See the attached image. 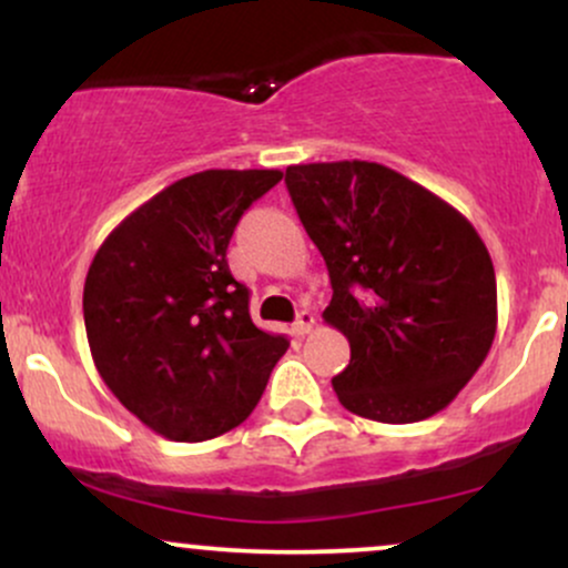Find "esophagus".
<instances>
[{
	"instance_id": "esophagus-1",
	"label": "esophagus",
	"mask_w": 568,
	"mask_h": 568,
	"mask_svg": "<svg viewBox=\"0 0 568 568\" xmlns=\"http://www.w3.org/2000/svg\"><path fill=\"white\" fill-rule=\"evenodd\" d=\"M312 328H315V312L302 310V312H298L296 323H293V334H296V336H306Z\"/></svg>"
}]
</instances>
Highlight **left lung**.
Returning a JSON list of instances; mask_svg holds the SVG:
<instances>
[{"mask_svg": "<svg viewBox=\"0 0 568 568\" xmlns=\"http://www.w3.org/2000/svg\"><path fill=\"white\" fill-rule=\"evenodd\" d=\"M285 186L328 266L325 323L349 342L338 403L387 425L438 414L497 334V277L480 234L379 162L291 165Z\"/></svg>", "mask_w": 568, "mask_h": 568, "instance_id": "8db88e82", "label": "left lung"}]
</instances>
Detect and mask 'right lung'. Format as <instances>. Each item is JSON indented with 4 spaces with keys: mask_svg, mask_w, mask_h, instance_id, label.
Here are the masks:
<instances>
[{
    "mask_svg": "<svg viewBox=\"0 0 568 568\" xmlns=\"http://www.w3.org/2000/svg\"><path fill=\"white\" fill-rule=\"evenodd\" d=\"M280 171H202L135 207L98 247L82 293L93 363L116 400L168 440L251 416L288 338L256 328L226 247Z\"/></svg>",
    "mask_w": 568,
    "mask_h": 568,
    "instance_id": "1",
    "label": "right lung"
}]
</instances>
